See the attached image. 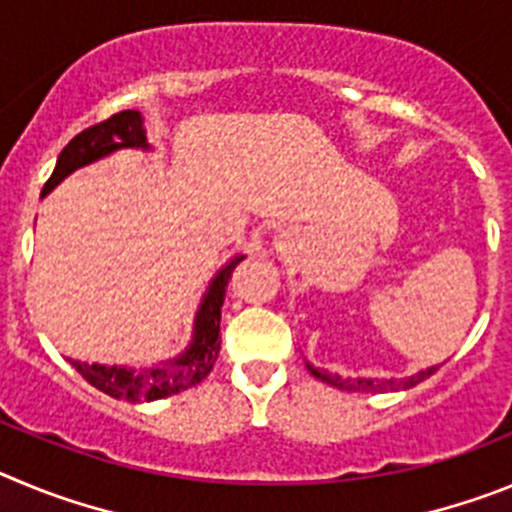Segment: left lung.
<instances>
[{
  "instance_id": "obj_1",
  "label": "left lung",
  "mask_w": 512,
  "mask_h": 512,
  "mask_svg": "<svg viewBox=\"0 0 512 512\" xmlns=\"http://www.w3.org/2000/svg\"><path fill=\"white\" fill-rule=\"evenodd\" d=\"M308 372L313 377H319L321 382L331 385V388L339 390H349V393H388V390H411L416 388L418 382H423L426 377L434 375L439 370V365L426 367V370H418L408 377H342L336 375V372L329 370H319V367H313L311 362H306Z\"/></svg>"
}]
</instances>
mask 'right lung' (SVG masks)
<instances>
[{
    "instance_id": "right-lung-1",
    "label": "right lung",
    "mask_w": 512,
    "mask_h": 512,
    "mask_svg": "<svg viewBox=\"0 0 512 512\" xmlns=\"http://www.w3.org/2000/svg\"><path fill=\"white\" fill-rule=\"evenodd\" d=\"M117 150H153L147 142L145 119L135 109L119 112L109 117L107 122L94 124L81 135L73 137L58 155L53 176L43 186V196H48L61 181H66L78 168L107 158ZM245 260V255H234L227 265L219 267V273L211 278L209 288L201 296L199 311L193 316L191 342L176 357L163 359L158 365L150 367H127V365H89L68 359L76 372H81L86 382H91L96 390L112 395L117 400H130V403H142V400H160L168 395H176L181 390L199 385L214 367L219 357V324H222V303L227 296V285L232 278L234 267Z\"/></svg>"
}]
</instances>
